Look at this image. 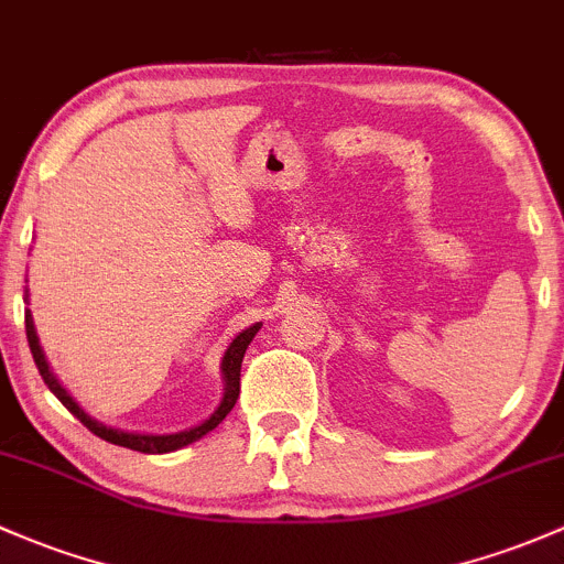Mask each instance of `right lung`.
Wrapping results in <instances>:
<instances>
[{
	"label": "right lung",
	"mask_w": 564,
	"mask_h": 564,
	"mask_svg": "<svg viewBox=\"0 0 564 564\" xmlns=\"http://www.w3.org/2000/svg\"><path fill=\"white\" fill-rule=\"evenodd\" d=\"M23 300H29V294ZM259 327L262 324H253V327L242 329L240 335L235 337L232 343H229V348L224 351V359H221V372H224V400L218 402L216 411L210 413V416L205 419L203 424L192 426V430H183V432H173V435H140V432H121V430H112V426H105L99 424L97 419L88 416L86 411L78 405V402L69 397V391L58 383V378L53 376V370L47 367V359L43 354V346H40V337H37V329H34V322H32V313L26 311V340H29V348H32V357H34V365H37L40 376H43V381L47 383V389L53 391V394L62 400V405L67 408L69 413H73L75 419L83 426H88V430L94 432L97 437H102V441L112 443V446H123V448H132V452H140V454H167V452H177V448L188 446V443L199 441V437L207 435L210 430H216L218 424L227 419V413L232 411L237 397H240V365H242V357H246V348L248 343L253 340V335H257Z\"/></svg>",
	"instance_id": "1"
}]
</instances>
